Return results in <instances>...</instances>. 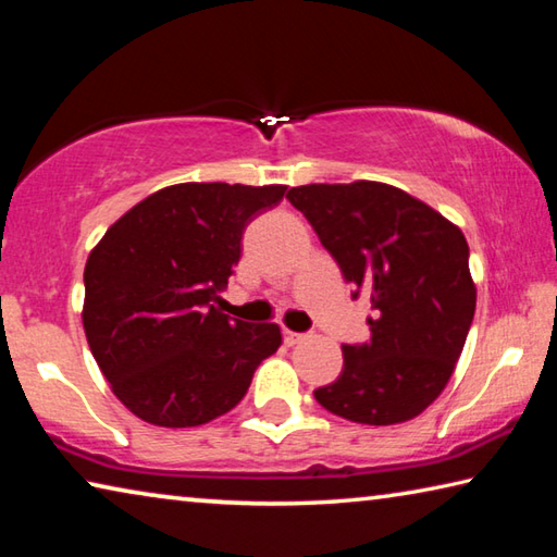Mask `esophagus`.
Segmentation results:
<instances>
[{
  "label": "esophagus",
  "mask_w": 557,
  "mask_h": 557,
  "mask_svg": "<svg viewBox=\"0 0 557 557\" xmlns=\"http://www.w3.org/2000/svg\"><path fill=\"white\" fill-rule=\"evenodd\" d=\"M282 336H285V344H287V346H295V344L301 342V338H305V334L292 332V329H285V332H282Z\"/></svg>",
  "instance_id": "esophagus-1"
}]
</instances>
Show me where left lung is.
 Returning a JSON list of instances; mask_svg holds the SVG:
<instances>
[{
    "mask_svg": "<svg viewBox=\"0 0 557 557\" xmlns=\"http://www.w3.org/2000/svg\"><path fill=\"white\" fill-rule=\"evenodd\" d=\"M287 199L336 258L354 297L373 305L371 338L342 346V375L314 398L361 425L418 418L445 391L474 319L465 233L381 182L295 186Z\"/></svg>",
    "mask_w": 557,
    "mask_h": 557,
    "instance_id": "8db88e82",
    "label": "left lung"
}]
</instances>
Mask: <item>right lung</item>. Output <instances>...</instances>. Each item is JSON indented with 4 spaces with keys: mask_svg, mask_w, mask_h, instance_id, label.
Segmentation results:
<instances>
[{
    "mask_svg": "<svg viewBox=\"0 0 557 557\" xmlns=\"http://www.w3.org/2000/svg\"><path fill=\"white\" fill-rule=\"evenodd\" d=\"M287 186L174 184L120 215L90 250L83 329L112 393L157 428H199L243 400L277 324L223 314L219 292L252 215Z\"/></svg>",
    "mask_w": 557,
    "mask_h": 557,
    "instance_id": "1",
    "label": "right lung"
}]
</instances>
